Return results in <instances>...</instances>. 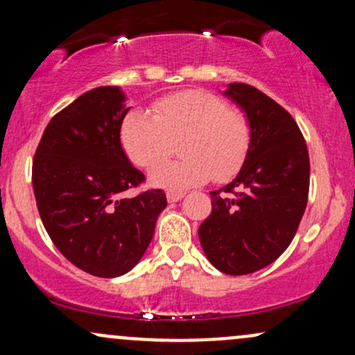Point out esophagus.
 <instances>
[{
	"label": "esophagus",
	"mask_w": 355,
	"mask_h": 355,
	"mask_svg": "<svg viewBox=\"0 0 355 355\" xmlns=\"http://www.w3.org/2000/svg\"><path fill=\"white\" fill-rule=\"evenodd\" d=\"M183 197H185V193H183V191H168V193H166V200H168L170 203L180 202Z\"/></svg>",
	"instance_id": "obj_1"
}]
</instances>
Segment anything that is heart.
I'll return each mask as SVG.
<instances>
[{"label":"heart","mask_w":355,"mask_h":355,"mask_svg":"<svg viewBox=\"0 0 355 355\" xmlns=\"http://www.w3.org/2000/svg\"><path fill=\"white\" fill-rule=\"evenodd\" d=\"M178 139L182 160L159 166ZM120 141L135 165L159 166L148 173L150 185L180 191L237 173L250 146V123L214 93L185 89L155 101L152 115L130 112L121 121Z\"/></svg>","instance_id":"b5f03b06"}]
</instances>
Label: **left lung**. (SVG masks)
<instances>
[{"label": "left lung", "instance_id": "left-lung-1", "mask_svg": "<svg viewBox=\"0 0 355 355\" xmlns=\"http://www.w3.org/2000/svg\"><path fill=\"white\" fill-rule=\"evenodd\" d=\"M222 95L247 116L250 146L237 177L210 191L211 214L198 239L215 268L247 275L291 245L307 205L311 164L295 120L270 96L245 83H229Z\"/></svg>", "mask_w": 355, "mask_h": 355}]
</instances>
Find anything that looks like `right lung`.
Wrapping results in <instances>:
<instances>
[{
    "mask_svg": "<svg viewBox=\"0 0 355 355\" xmlns=\"http://www.w3.org/2000/svg\"><path fill=\"white\" fill-rule=\"evenodd\" d=\"M130 108L120 87L89 89L51 118L33 160L36 205L53 243L105 279L140 262L166 207L162 190L121 197L145 178L120 141Z\"/></svg>",
    "mask_w": 355,
    "mask_h": 355,
    "instance_id": "right-lung-1",
    "label": "right lung"
}]
</instances>
